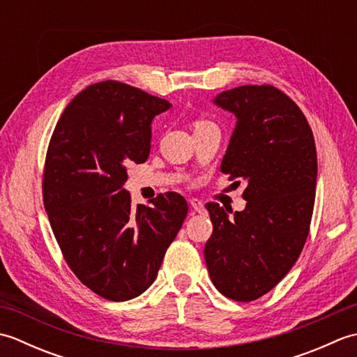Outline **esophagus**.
Here are the masks:
<instances>
[{
	"label": "esophagus",
	"mask_w": 357,
	"mask_h": 357,
	"mask_svg": "<svg viewBox=\"0 0 357 357\" xmlns=\"http://www.w3.org/2000/svg\"><path fill=\"white\" fill-rule=\"evenodd\" d=\"M190 206L196 211V213H206V206H204V202L201 199L192 198L190 199Z\"/></svg>",
	"instance_id": "obj_1"
}]
</instances>
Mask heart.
Instances as JSON below:
<instances>
[{"instance_id": "heart-1", "label": "heart", "mask_w": 357, "mask_h": 357, "mask_svg": "<svg viewBox=\"0 0 357 357\" xmlns=\"http://www.w3.org/2000/svg\"><path fill=\"white\" fill-rule=\"evenodd\" d=\"M210 126H215V124H213V123H210V121H207V119H196L195 123H193L195 132L202 130V128H207V127H210Z\"/></svg>"}]
</instances>
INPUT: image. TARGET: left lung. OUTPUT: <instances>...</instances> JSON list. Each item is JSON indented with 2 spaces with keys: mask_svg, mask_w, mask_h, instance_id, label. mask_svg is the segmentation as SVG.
Returning a JSON list of instances; mask_svg holds the SVG:
<instances>
[{
  "mask_svg": "<svg viewBox=\"0 0 357 357\" xmlns=\"http://www.w3.org/2000/svg\"><path fill=\"white\" fill-rule=\"evenodd\" d=\"M215 102L238 118L221 172L245 181L247 206L229 219L218 202L207 204L213 233L204 257L225 298L252 302L282 280L305 245L316 196L314 138L299 105L271 84L225 90Z\"/></svg>",
  "mask_w": 357,
  "mask_h": 357,
  "instance_id": "left-lung-1",
  "label": "left lung"
}]
</instances>
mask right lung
Instances as JSON below:
<instances>
[{
    "label": "right lung",
    "mask_w": 357,
    "mask_h": 357,
    "mask_svg": "<svg viewBox=\"0 0 357 357\" xmlns=\"http://www.w3.org/2000/svg\"><path fill=\"white\" fill-rule=\"evenodd\" d=\"M169 107L162 98L109 79L75 96L52 133L44 207L67 265L104 299L146 291L187 216L179 193L133 208L123 188L127 165L147 161L151 119Z\"/></svg>",
    "instance_id": "1"
}]
</instances>
